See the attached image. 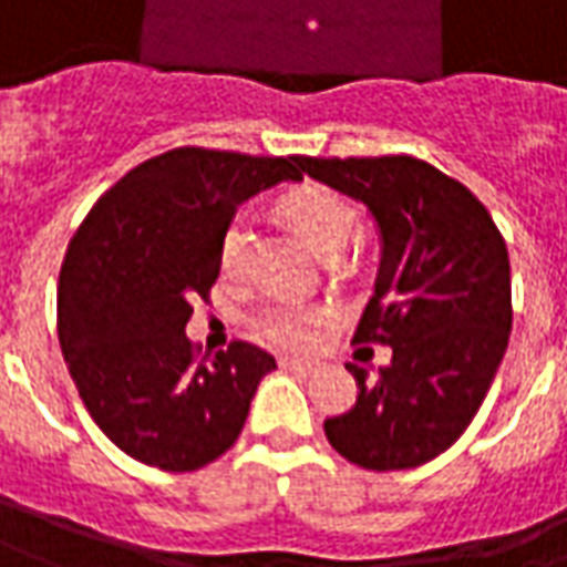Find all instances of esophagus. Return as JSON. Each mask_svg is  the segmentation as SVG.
<instances>
[{
	"label": "esophagus",
	"instance_id": "obj_1",
	"mask_svg": "<svg viewBox=\"0 0 567 567\" xmlns=\"http://www.w3.org/2000/svg\"><path fill=\"white\" fill-rule=\"evenodd\" d=\"M279 365L288 368V371H300V374H312V371H316L312 362H307V359H295V355H282Z\"/></svg>",
	"mask_w": 567,
	"mask_h": 567
}]
</instances>
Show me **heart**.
I'll return each mask as SVG.
<instances>
[{
  "instance_id": "obj_1",
  "label": "heart",
  "mask_w": 567,
  "mask_h": 567,
  "mask_svg": "<svg viewBox=\"0 0 567 567\" xmlns=\"http://www.w3.org/2000/svg\"><path fill=\"white\" fill-rule=\"evenodd\" d=\"M279 212L307 239L312 251L322 257H340L355 229V212L350 202L319 184H303V187L291 189L279 202ZM248 251H251V227L245 217H233L229 227L224 229V239H220V270L227 276L243 272L248 264ZM319 322H322L319 310L282 303V307H270L267 312H260L257 331L270 343L300 350L316 340Z\"/></svg>"
}]
</instances>
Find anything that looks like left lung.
<instances>
[{
	"instance_id": "left-lung-1",
	"label": "left lung",
	"mask_w": 567,
	"mask_h": 567,
	"mask_svg": "<svg viewBox=\"0 0 567 567\" xmlns=\"http://www.w3.org/2000/svg\"><path fill=\"white\" fill-rule=\"evenodd\" d=\"M297 165L374 217V295L352 340L393 347L374 383L347 365L359 399L324 421V435L374 473L421 466L461 439L504 359L513 328L504 236L470 189L421 159L297 156Z\"/></svg>"
}]
</instances>
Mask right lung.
Instances as JSON below:
<instances>
[{"label":"right lung","instance_id":"add662e5","mask_svg":"<svg viewBox=\"0 0 567 567\" xmlns=\"http://www.w3.org/2000/svg\"><path fill=\"white\" fill-rule=\"evenodd\" d=\"M282 181H303L297 156L181 146L106 189L66 248L63 362L94 423L134 461L193 473L243 433L276 359L245 340L196 359L189 303L220 276L236 208Z\"/></svg>","mask_w":567,"mask_h":567}]
</instances>
